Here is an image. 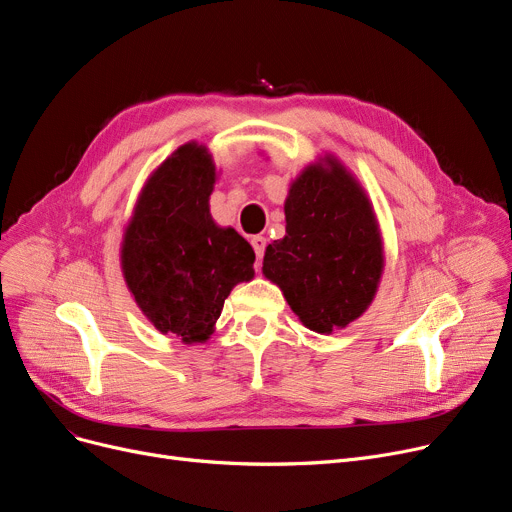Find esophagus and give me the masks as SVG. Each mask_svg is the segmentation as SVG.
Listing matches in <instances>:
<instances>
[{"label":"esophagus","instance_id":"esophagus-1","mask_svg":"<svg viewBox=\"0 0 512 512\" xmlns=\"http://www.w3.org/2000/svg\"><path fill=\"white\" fill-rule=\"evenodd\" d=\"M251 244H253L257 259H261L263 253H265V247H268V240H265L263 236H253V238H251Z\"/></svg>","mask_w":512,"mask_h":512}]
</instances>
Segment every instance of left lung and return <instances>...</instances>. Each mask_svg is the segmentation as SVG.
Segmentation results:
<instances>
[{
	"instance_id": "left-lung-1",
	"label": "left lung",
	"mask_w": 512,
	"mask_h": 512,
	"mask_svg": "<svg viewBox=\"0 0 512 512\" xmlns=\"http://www.w3.org/2000/svg\"><path fill=\"white\" fill-rule=\"evenodd\" d=\"M286 234L268 244L263 276L309 330L347 328L379 291L385 247L364 186L335 154L301 169L284 201Z\"/></svg>"
}]
</instances>
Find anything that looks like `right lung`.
Masks as SVG:
<instances>
[{
  "instance_id": "add662e5",
  "label": "right lung",
  "mask_w": 512,
  "mask_h": 512,
  "mask_svg": "<svg viewBox=\"0 0 512 512\" xmlns=\"http://www.w3.org/2000/svg\"><path fill=\"white\" fill-rule=\"evenodd\" d=\"M217 177L205 144L180 146L148 175L121 240L133 301L154 328L186 345L209 341L232 288L255 276L251 244L211 217Z\"/></svg>"
}]
</instances>
